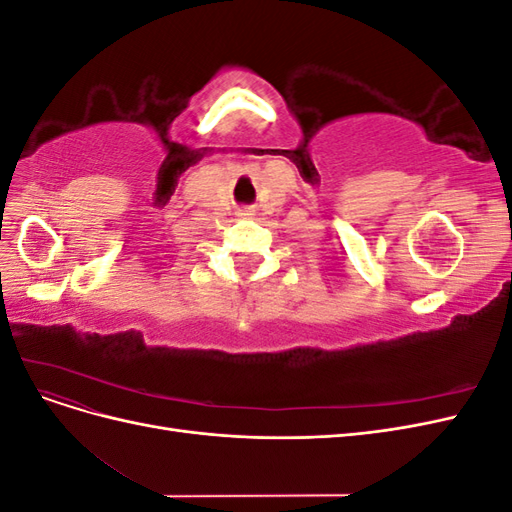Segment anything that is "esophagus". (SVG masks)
<instances>
[{
	"label": "esophagus",
	"instance_id": "esophagus-1",
	"mask_svg": "<svg viewBox=\"0 0 512 512\" xmlns=\"http://www.w3.org/2000/svg\"><path fill=\"white\" fill-rule=\"evenodd\" d=\"M241 215H252V213H250V211H247V213H241Z\"/></svg>",
	"mask_w": 512,
	"mask_h": 512
}]
</instances>
